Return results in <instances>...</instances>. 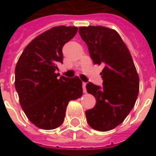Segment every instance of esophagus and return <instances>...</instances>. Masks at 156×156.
<instances>
[{
	"mask_svg": "<svg viewBox=\"0 0 156 156\" xmlns=\"http://www.w3.org/2000/svg\"><path fill=\"white\" fill-rule=\"evenodd\" d=\"M86 85H87V83L83 82V84H82V87H83V92H84V93H86V92H87V89H86Z\"/></svg>",
	"mask_w": 156,
	"mask_h": 156,
	"instance_id": "1",
	"label": "esophagus"
}]
</instances>
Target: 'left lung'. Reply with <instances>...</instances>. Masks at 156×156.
Masks as SVG:
<instances>
[{
    "label": "left lung",
    "instance_id": "1",
    "mask_svg": "<svg viewBox=\"0 0 156 156\" xmlns=\"http://www.w3.org/2000/svg\"><path fill=\"white\" fill-rule=\"evenodd\" d=\"M81 39L95 64L104 67L103 86L88 82L87 91L96 98V106L86 111L88 125L98 131H109L120 125L134 108L139 91V77L132 56L112 29L103 26L80 27Z\"/></svg>",
    "mask_w": 156,
    "mask_h": 156
}]
</instances>
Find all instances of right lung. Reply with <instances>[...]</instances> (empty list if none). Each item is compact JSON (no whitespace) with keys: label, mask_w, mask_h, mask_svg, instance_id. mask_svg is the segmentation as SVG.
Here are the masks:
<instances>
[{"label":"right lung","mask_w":156,"mask_h":156,"mask_svg":"<svg viewBox=\"0 0 156 156\" xmlns=\"http://www.w3.org/2000/svg\"><path fill=\"white\" fill-rule=\"evenodd\" d=\"M77 27L58 26L37 36L21 53L15 68V88L28 119L39 128L50 130L64 121L70 100L83 94L78 77L56 73L62 63V48L77 33Z\"/></svg>","instance_id":"obj_1"}]
</instances>
